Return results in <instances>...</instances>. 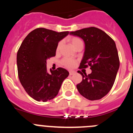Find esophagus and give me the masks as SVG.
I'll use <instances>...</instances> for the list:
<instances>
[{
    "label": "esophagus",
    "mask_w": 133,
    "mask_h": 133,
    "mask_svg": "<svg viewBox=\"0 0 133 133\" xmlns=\"http://www.w3.org/2000/svg\"><path fill=\"white\" fill-rule=\"evenodd\" d=\"M75 73H76V72H75V71H73V70H70V71H69V75H72Z\"/></svg>",
    "instance_id": "esophagus-1"
}]
</instances>
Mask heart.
Masks as SVG:
<instances>
[{
    "mask_svg": "<svg viewBox=\"0 0 133 133\" xmlns=\"http://www.w3.org/2000/svg\"><path fill=\"white\" fill-rule=\"evenodd\" d=\"M70 40V43L72 44V45L74 47H76L78 45L81 44H83V41L78 37H77V36H73V37H71V38H69ZM61 46H62V43L60 42L57 45V47H56V52H59L60 50L61 49ZM76 61L71 58H64L61 61V63L63 66H64L65 67L68 68V69H72V68L75 67V66L76 65Z\"/></svg>",
    "mask_w": 133,
    "mask_h": 133,
    "instance_id": "heart-1",
    "label": "heart"
}]
</instances>
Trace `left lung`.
<instances>
[{"label": "left lung", "instance_id": "left-lung-1", "mask_svg": "<svg viewBox=\"0 0 133 133\" xmlns=\"http://www.w3.org/2000/svg\"><path fill=\"white\" fill-rule=\"evenodd\" d=\"M70 34L81 37L85 43L79 69L90 66L92 70L88 75L78 71L83 77V81L77 85L78 92L90 101L101 99L112 89L119 69L115 41L103 30L94 26L70 32Z\"/></svg>", "mask_w": 133, "mask_h": 133}]
</instances>
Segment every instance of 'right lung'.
Returning a JSON list of instances; mask_svg holds the SVG:
<instances>
[{
  "label": "right lung",
  "mask_w": 133,
  "mask_h": 133,
  "mask_svg": "<svg viewBox=\"0 0 133 133\" xmlns=\"http://www.w3.org/2000/svg\"><path fill=\"white\" fill-rule=\"evenodd\" d=\"M69 33L37 28L26 36L18 49L16 63L20 82L27 94L37 101L55 98L69 76L63 68L50 69V73L46 69V60L56 55L58 42Z\"/></svg>",
  "instance_id": "1"
}]
</instances>
